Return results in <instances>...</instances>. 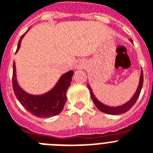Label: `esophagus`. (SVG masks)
<instances>
[{
	"label": "esophagus",
	"instance_id": "esophagus-1",
	"mask_svg": "<svg viewBox=\"0 0 153 153\" xmlns=\"http://www.w3.org/2000/svg\"><path fill=\"white\" fill-rule=\"evenodd\" d=\"M83 67H84V63H83L82 61H80V60H77V61L76 62L75 67L76 69H81V68H83Z\"/></svg>",
	"mask_w": 153,
	"mask_h": 153
}]
</instances>
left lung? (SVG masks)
Masks as SVG:
<instances>
[{
	"label": "left lung",
	"instance_id": "1",
	"mask_svg": "<svg viewBox=\"0 0 153 153\" xmlns=\"http://www.w3.org/2000/svg\"><path fill=\"white\" fill-rule=\"evenodd\" d=\"M131 42H132V40H129ZM143 70H141V74H140V83H139V86H138V88L136 90V93L133 95V97L129 100L127 102H126L125 104L122 105V106H117V107H113V106H108L106 105H104L103 103H102L101 102L97 100L95 97V96L93 95V92H92L91 88L89 85H87V87L90 90V96H91V98L93 100V102L95 104V106H97V109H100L101 112L105 113H107V114H111V115H118V114H122V113H126L129 110V109H131L133 105L136 103L137 99L139 98V96L140 94V92H141L142 87H143Z\"/></svg>",
	"mask_w": 153,
	"mask_h": 153
}]
</instances>
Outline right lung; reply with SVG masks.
Wrapping results in <instances>:
<instances>
[{"instance_id":"right-lung-1","label":"right lung","mask_w":153,"mask_h":153,"mask_svg":"<svg viewBox=\"0 0 153 153\" xmlns=\"http://www.w3.org/2000/svg\"><path fill=\"white\" fill-rule=\"evenodd\" d=\"M29 29L27 30V31L29 30ZM27 31H26L21 36L16 52H17L21 47V40ZM74 74V71L70 70L63 74L58 80L56 86L48 93L40 96L31 95L24 91L17 83L15 63L13 62V76H12L13 92L21 105L33 116H36L39 118H47V117L56 116L61 113L67 101L66 93L71 83Z\"/></svg>"}]
</instances>
